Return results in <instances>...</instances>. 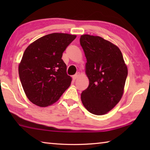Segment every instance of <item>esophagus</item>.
I'll return each mask as SVG.
<instances>
[{
    "label": "esophagus",
    "instance_id": "1",
    "mask_svg": "<svg viewBox=\"0 0 150 150\" xmlns=\"http://www.w3.org/2000/svg\"><path fill=\"white\" fill-rule=\"evenodd\" d=\"M80 75H81V73H79V72L77 73L75 75H74L73 76V80L77 79L79 77Z\"/></svg>",
    "mask_w": 150,
    "mask_h": 150
}]
</instances>
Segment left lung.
<instances>
[{
  "instance_id": "8db88e82",
  "label": "left lung",
  "mask_w": 150,
  "mask_h": 150,
  "mask_svg": "<svg viewBox=\"0 0 150 150\" xmlns=\"http://www.w3.org/2000/svg\"><path fill=\"white\" fill-rule=\"evenodd\" d=\"M80 44L87 59L85 73L89 81L81 93V101L91 113L105 115L122 98L128 68L120 49L103 38L82 35Z\"/></svg>"
}]
</instances>
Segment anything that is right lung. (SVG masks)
I'll use <instances>...</instances> for the list:
<instances>
[{"instance_id":"add662e5","label":"right lung","mask_w":150,"mask_h":150,"mask_svg":"<svg viewBox=\"0 0 150 150\" xmlns=\"http://www.w3.org/2000/svg\"><path fill=\"white\" fill-rule=\"evenodd\" d=\"M77 35L52 33L40 38L25 50L18 73L27 98L46 107L55 103L71 85L63 53Z\"/></svg>"}]
</instances>
